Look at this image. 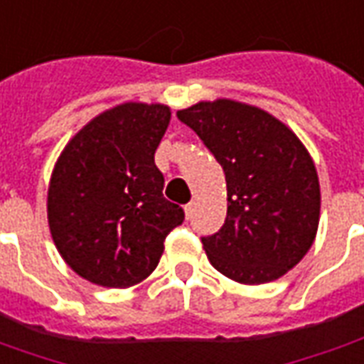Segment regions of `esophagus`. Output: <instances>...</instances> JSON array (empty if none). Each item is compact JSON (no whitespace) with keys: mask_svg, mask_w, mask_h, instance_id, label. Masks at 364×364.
<instances>
[{"mask_svg":"<svg viewBox=\"0 0 364 364\" xmlns=\"http://www.w3.org/2000/svg\"><path fill=\"white\" fill-rule=\"evenodd\" d=\"M193 214H195V203L185 205V216H187V220H191V218H193Z\"/></svg>","mask_w":364,"mask_h":364,"instance_id":"obj_1","label":"esophagus"}]
</instances>
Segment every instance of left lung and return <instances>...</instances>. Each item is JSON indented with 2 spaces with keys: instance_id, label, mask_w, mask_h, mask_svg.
I'll return each mask as SVG.
<instances>
[{
  "instance_id": "left-lung-1",
  "label": "left lung",
  "mask_w": 364,
  "mask_h": 364,
  "mask_svg": "<svg viewBox=\"0 0 364 364\" xmlns=\"http://www.w3.org/2000/svg\"><path fill=\"white\" fill-rule=\"evenodd\" d=\"M226 175L228 213L200 237L216 271L242 284L274 281L312 247L320 222L318 173L296 134L269 112L230 99L177 111Z\"/></svg>"
}]
</instances>
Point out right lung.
<instances>
[{
  "mask_svg": "<svg viewBox=\"0 0 364 364\" xmlns=\"http://www.w3.org/2000/svg\"><path fill=\"white\" fill-rule=\"evenodd\" d=\"M171 119L166 105L124 103L70 140L48 187L54 244L90 282L127 289L158 267L167 234L185 220L164 197L154 154Z\"/></svg>",
  "mask_w": 364,
  "mask_h": 364,
  "instance_id": "1",
  "label": "right lung"
}]
</instances>
